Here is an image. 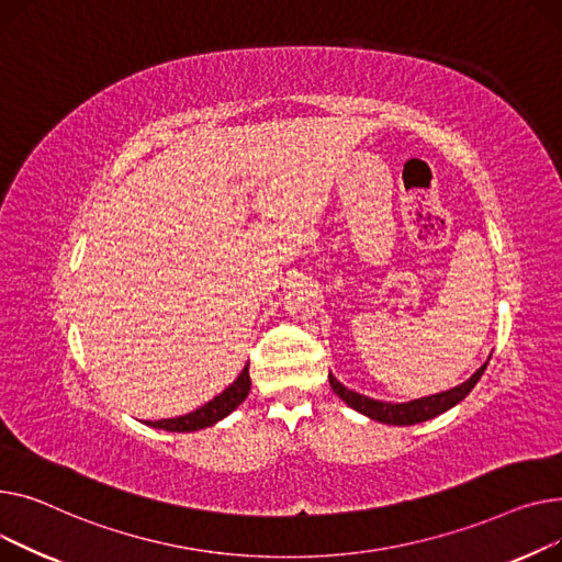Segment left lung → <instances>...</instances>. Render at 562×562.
Listing matches in <instances>:
<instances>
[{
  "mask_svg": "<svg viewBox=\"0 0 562 562\" xmlns=\"http://www.w3.org/2000/svg\"><path fill=\"white\" fill-rule=\"evenodd\" d=\"M487 360L468 381H463L460 385H456L451 390H445V392H438V394H428V397L404 402V404L379 402V400L366 397V394L345 387L334 374H328V383H331L334 392L349 408L362 413L366 417H370L374 422H381V424H392V426H411V424L434 419V417L447 413L449 408H453L456 404L463 402L468 394L472 392V387L479 383V379L483 376V372L487 368Z\"/></svg>",
  "mask_w": 562,
  "mask_h": 562,
  "instance_id": "obj_1",
  "label": "left lung"
}]
</instances>
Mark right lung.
<instances>
[{
  "label": "right lung",
  "instance_id": "1",
  "mask_svg": "<svg viewBox=\"0 0 562 562\" xmlns=\"http://www.w3.org/2000/svg\"><path fill=\"white\" fill-rule=\"evenodd\" d=\"M249 387H251V379H249V362H247L243 372L238 374V379L226 390H222L217 397H213L209 404H204L202 408H196V411L175 417V419L147 422V426L162 428V431H170V434H192V431H200V428H209V426L217 424L220 419H224L226 415L234 413L247 400Z\"/></svg>",
  "mask_w": 562,
  "mask_h": 562
}]
</instances>
